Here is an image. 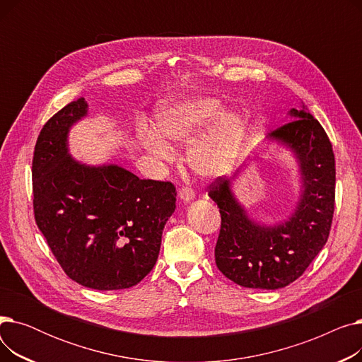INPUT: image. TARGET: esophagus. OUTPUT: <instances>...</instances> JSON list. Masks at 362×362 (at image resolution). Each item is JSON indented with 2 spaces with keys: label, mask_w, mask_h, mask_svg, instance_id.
Instances as JSON below:
<instances>
[{
  "label": "esophagus",
  "mask_w": 362,
  "mask_h": 362,
  "mask_svg": "<svg viewBox=\"0 0 362 362\" xmlns=\"http://www.w3.org/2000/svg\"><path fill=\"white\" fill-rule=\"evenodd\" d=\"M179 198L183 201V202H191L195 199V192L192 191L191 187H182L179 191Z\"/></svg>",
  "instance_id": "obj_1"
}]
</instances>
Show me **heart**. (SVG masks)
Wrapping results in <instances>:
<instances>
[{"label": "heart", "mask_w": 362, "mask_h": 362, "mask_svg": "<svg viewBox=\"0 0 362 362\" xmlns=\"http://www.w3.org/2000/svg\"><path fill=\"white\" fill-rule=\"evenodd\" d=\"M221 109L223 104L211 97L164 105L156 116L158 135L142 132L141 144L151 156L171 163L175 154L167 144L187 146L194 142L187 152V163L194 171L202 176L229 173L242 152L245 123L236 111Z\"/></svg>", "instance_id": "1"}]
</instances>
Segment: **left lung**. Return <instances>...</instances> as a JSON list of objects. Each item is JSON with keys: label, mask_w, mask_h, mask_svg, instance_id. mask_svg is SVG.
I'll use <instances>...</instances> for the list:
<instances>
[{"label": "left lung", "mask_w": 362, "mask_h": 362, "mask_svg": "<svg viewBox=\"0 0 362 362\" xmlns=\"http://www.w3.org/2000/svg\"><path fill=\"white\" fill-rule=\"evenodd\" d=\"M288 114L292 122L267 136L286 146L298 163L300 192L286 220L265 224L250 217L232 191L242 168L230 180L218 177L208 192L221 214L216 264L243 288L274 291L288 286L307 270L330 233L336 183L332 144L303 103Z\"/></svg>", "instance_id": "1"}]
</instances>
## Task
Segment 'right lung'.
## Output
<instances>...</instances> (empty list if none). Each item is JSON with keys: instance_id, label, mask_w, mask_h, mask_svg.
I'll return each mask as SVG.
<instances>
[{"instance_id": "obj_1", "label": "right lung", "mask_w": 362, "mask_h": 362, "mask_svg": "<svg viewBox=\"0 0 362 362\" xmlns=\"http://www.w3.org/2000/svg\"><path fill=\"white\" fill-rule=\"evenodd\" d=\"M86 116L88 103L79 98L52 116L37 136L35 220L71 280L97 291L127 289L154 269L163 229L176 210V187L139 179L117 164L73 158L69 132Z\"/></svg>"}]
</instances>
